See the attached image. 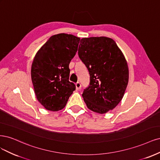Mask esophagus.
Listing matches in <instances>:
<instances>
[{
	"instance_id": "esophagus-1",
	"label": "esophagus",
	"mask_w": 160,
	"mask_h": 160,
	"mask_svg": "<svg viewBox=\"0 0 160 160\" xmlns=\"http://www.w3.org/2000/svg\"><path fill=\"white\" fill-rule=\"evenodd\" d=\"M76 88L77 90L81 89V84L80 83V82H77V83H76Z\"/></svg>"
}]
</instances>
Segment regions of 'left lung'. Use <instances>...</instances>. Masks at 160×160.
<instances>
[{"label": "left lung", "mask_w": 160, "mask_h": 160, "mask_svg": "<svg viewBox=\"0 0 160 160\" xmlns=\"http://www.w3.org/2000/svg\"><path fill=\"white\" fill-rule=\"evenodd\" d=\"M78 56L90 76V86L82 94L88 108L101 114L113 110L123 98L128 84L124 55L114 40L100 37L82 38Z\"/></svg>", "instance_id": "8db88e82"}]
</instances>
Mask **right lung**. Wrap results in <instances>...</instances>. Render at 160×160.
<instances>
[{
	"mask_svg": "<svg viewBox=\"0 0 160 160\" xmlns=\"http://www.w3.org/2000/svg\"><path fill=\"white\" fill-rule=\"evenodd\" d=\"M80 38L60 33L51 37L36 54L31 66V79L38 101L52 112L66 106L76 86L69 81V64Z\"/></svg>",
	"mask_w": 160,
	"mask_h": 160,
	"instance_id": "right-lung-1",
	"label": "right lung"
}]
</instances>
